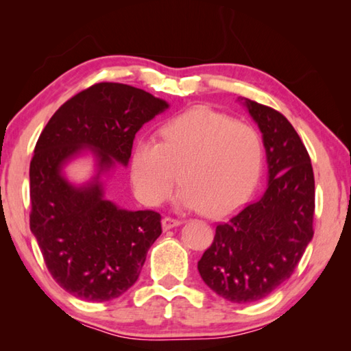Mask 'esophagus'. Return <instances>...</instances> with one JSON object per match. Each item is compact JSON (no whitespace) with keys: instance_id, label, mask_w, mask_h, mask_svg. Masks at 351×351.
Here are the masks:
<instances>
[{"instance_id":"obj_1","label":"esophagus","mask_w":351,"mask_h":351,"mask_svg":"<svg viewBox=\"0 0 351 351\" xmlns=\"http://www.w3.org/2000/svg\"><path fill=\"white\" fill-rule=\"evenodd\" d=\"M181 223H182V220H180V219L164 217V219H162V229H164V230H169V229L175 228V226H180Z\"/></svg>"}]
</instances>
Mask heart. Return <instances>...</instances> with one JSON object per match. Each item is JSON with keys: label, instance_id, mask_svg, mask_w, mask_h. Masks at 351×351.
Masks as SVG:
<instances>
[{"label": "heart", "instance_id": "b5f03b06", "mask_svg": "<svg viewBox=\"0 0 351 351\" xmlns=\"http://www.w3.org/2000/svg\"><path fill=\"white\" fill-rule=\"evenodd\" d=\"M160 141L138 140L130 175L141 202L158 205L184 185L178 200L220 215L247 197L263 169L264 145L255 126L208 108H193L160 126Z\"/></svg>", "mask_w": 351, "mask_h": 351}]
</instances>
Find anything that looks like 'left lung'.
Instances as JSON below:
<instances>
[{
    "mask_svg": "<svg viewBox=\"0 0 351 351\" xmlns=\"http://www.w3.org/2000/svg\"><path fill=\"white\" fill-rule=\"evenodd\" d=\"M263 132L268 187L215 228L197 263L204 282L232 303L264 299L294 273L314 237L315 181L299 134L278 110L245 99Z\"/></svg>",
    "mask_w": 351,
    "mask_h": 351,
    "instance_id": "1",
    "label": "left lung"
}]
</instances>
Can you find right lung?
Listing matches in <instances>:
<instances>
[{"label": "right lung", "mask_w": 351, "mask_h": 351, "mask_svg": "<svg viewBox=\"0 0 351 351\" xmlns=\"http://www.w3.org/2000/svg\"><path fill=\"white\" fill-rule=\"evenodd\" d=\"M169 104L141 88L96 83L72 96L45 126L29 162V229L54 280L87 302L128 291L161 235V215L126 211L104 197L99 175L131 158L134 137ZM90 147L100 173L84 188L64 180L66 160Z\"/></svg>", "instance_id": "obj_1"}]
</instances>
